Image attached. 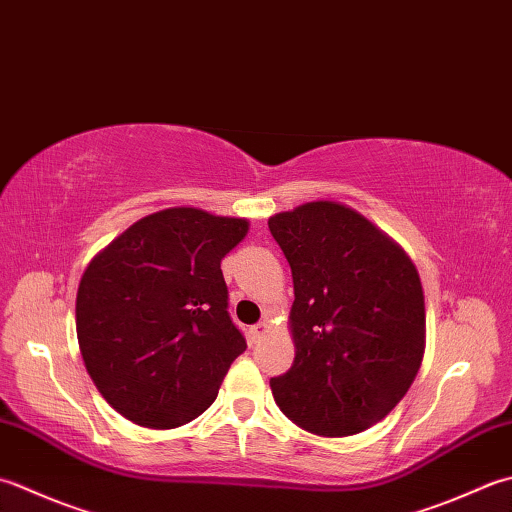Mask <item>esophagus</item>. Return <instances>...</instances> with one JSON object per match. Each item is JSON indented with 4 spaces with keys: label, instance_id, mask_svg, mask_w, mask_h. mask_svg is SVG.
Returning a JSON list of instances; mask_svg holds the SVG:
<instances>
[{
    "label": "esophagus",
    "instance_id": "34e87169",
    "mask_svg": "<svg viewBox=\"0 0 512 512\" xmlns=\"http://www.w3.org/2000/svg\"><path fill=\"white\" fill-rule=\"evenodd\" d=\"M268 324L266 322H259V324H255L253 328H250V339H253V342H257V339H262L266 333H268Z\"/></svg>",
    "mask_w": 512,
    "mask_h": 512
}]
</instances>
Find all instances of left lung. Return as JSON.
I'll list each match as a JSON object with an SVG mask.
<instances>
[{
	"label": "left lung",
	"instance_id": "1",
	"mask_svg": "<svg viewBox=\"0 0 512 512\" xmlns=\"http://www.w3.org/2000/svg\"><path fill=\"white\" fill-rule=\"evenodd\" d=\"M268 228L295 288V362L270 379L275 402L308 433H362L402 402L422 366L426 308L413 259L328 199L277 213Z\"/></svg>",
	"mask_w": 512,
	"mask_h": 512
}]
</instances>
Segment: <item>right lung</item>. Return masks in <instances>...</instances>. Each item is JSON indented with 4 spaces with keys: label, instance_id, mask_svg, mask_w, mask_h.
I'll use <instances>...</instances> for the list:
<instances>
[{
    "label": "right lung",
    "instance_id": "obj_1",
    "mask_svg": "<svg viewBox=\"0 0 512 512\" xmlns=\"http://www.w3.org/2000/svg\"><path fill=\"white\" fill-rule=\"evenodd\" d=\"M248 219L177 206L115 237L77 288V342L90 379L146 428L193 422L215 402L246 339L228 315L222 259Z\"/></svg>",
    "mask_w": 512,
    "mask_h": 512
}]
</instances>
